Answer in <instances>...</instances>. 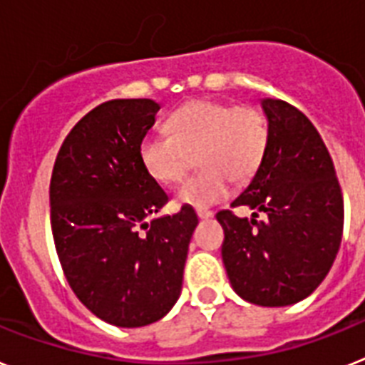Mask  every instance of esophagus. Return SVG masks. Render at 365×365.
<instances>
[{
	"mask_svg": "<svg viewBox=\"0 0 365 365\" xmlns=\"http://www.w3.org/2000/svg\"><path fill=\"white\" fill-rule=\"evenodd\" d=\"M197 215H198V219H210V217H213V211H211V210H197Z\"/></svg>",
	"mask_w": 365,
	"mask_h": 365,
	"instance_id": "1",
	"label": "esophagus"
}]
</instances>
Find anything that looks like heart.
<instances>
[{"label": "heart", "mask_w": 365, "mask_h": 365, "mask_svg": "<svg viewBox=\"0 0 365 365\" xmlns=\"http://www.w3.org/2000/svg\"><path fill=\"white\" fill-rule=\"evenodd\" d=\"M168 135L148 133L139 145L146 174L161 185L183 180L197 155L200 173L178 189V202L204 210L225 200L230 180L249 182L267 154V115L256 106L192 100L167 118Z\"/></svg>", "instance_id": "1"}]
</instances>
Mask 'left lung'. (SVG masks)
<instances>
[{
  "instance_id": "8db88e82",
  "label": "left lung",
  "mask_w": 365,
  "mask_h": 365,
  "mask_svg": "<svg viewBox=\"0 0 365 365\" xmlns=\"http://www.w3.org/2000/svg\"><path fill=\"white\" fill-rule=\"evenodd\" d=\"M271 137L252 182L222 210V262L234 292L259 306H287L317 289L344 234V197L319 131L292 103L262 100ZM262 215V219L257 217Z\"/></svg>"
}]
</instances>
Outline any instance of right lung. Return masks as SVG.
<instances>
[{"instance_id":"obj_1","label":"right lung","mask_w":365,"mask_h":365,"mask_svg":"<svg viewBox=\"0 0 365 365\" xmlns=\"http://www.w3.org/2000/svg\"><path fill=\"white\" fill-rule=\"evenodd\" d=\"M159 103L94 107L61 145L50 182L51 232L72 292L96 317L124 329L155 323L182 292L191 206L154 217L167 192L146 174L139 145Z\"/></svg>"}]
</instances>
